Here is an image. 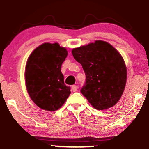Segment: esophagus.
Returning <instances> with one entry per match:
<instances>
[{"label":"esophagus","instance_id":"1","mask_svg":"<svg viewBox=\"0 0 149 149\" xmlns=\"http://www.w3.org/2000/svg\"><path fill=\"white\" fill-rule=\"evenodd\" d=\"M71 89H72L73 92H76L77 91V90H78V86H77V85H73Z\"/></svg>","mask_w":149,"mask_h":149}]
</instances>
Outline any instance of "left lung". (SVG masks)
Here are the masks:
<instances>
[{"mask_svg":"<svg viewBox=\"0 0 149 149\" xmlns=\"http://www.w3.org/2000/svg\"><path fill=\"white\" fill-rule=\"evenodd\" d=\"M74 59L83 66L86 82L80 90L97 110L117 104L123 93L127 68L123 58L109 42L96 40L72 49Z\"/></svg>","mask_w":149,"mask_h":149,"instance_id":"obj_1","label":"left lung"}]
</instances>
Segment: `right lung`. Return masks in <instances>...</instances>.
I'll return each mask as SVG.
<instances>
[{
    "instance_id": "right-lung-1",
    "label": "right lung",
    "mask_w": 149,
    "mask_h": 149,
    "mask_svg": "<svg viewBox=\"0 0 149 149\" xmlns=\"http://www.w3.org/2000/svg\"><path fill=\"white\" fill-rule=\"evenodd\" d=\"M67 54L66 49L57 42H45L28 58L25 68L26 88L31 100L43 110H58L71 94V88L64 84L61 71Z\"/></svg>"
}]
</instances>
